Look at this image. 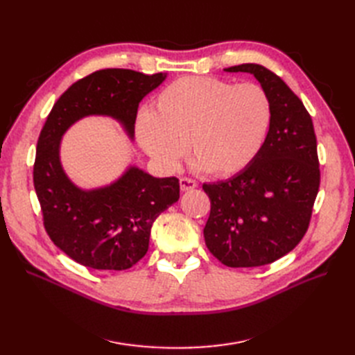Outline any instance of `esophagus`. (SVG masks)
<instances>
[{
	"mask_svg": "<svg viewBox=\"0 0 355 355\" xmlns=\"http://www.w3.org/2000/svg\"><path fill=\"white\" fill-rule=\"evenodd\" d=\"M179 184H180V189H182V191H189V189H194V188H197V187H198L197 180L191 179V178H187V176L180 178Z\"/></svg>",
	"mask_w": 355,
	"mask_h": 355,
	"instance_id": "obj_1",
	"label": "esophagus"
}]
</instances>
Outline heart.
Wrapping results in <instances>:
<instances>
[{"label": "heart", "mask_w": 355, "mask_h": 355, "mask_svg": "<svg viewBox=\"0 0 355 355\" xmlns=\"http://www.w3.org/2000/svg\"><path fill=\"white\" fill-rule=\"evenodd\" d=\"M272 124V102L254 83L232 84L214 77H184L155 99V111L136 118V137L158 166L173 171L192 154L200 168L231 176L259 155Z\"/></svg>", "instance_id": "obj_1"}]
</instances>
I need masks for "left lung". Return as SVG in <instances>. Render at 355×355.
Returning <instances> with one entry per match:
<instances>
[{
  "label": "left lung",
  "mask_w": 355,
  "mask_h": 355,
  "mask_svg": "<svg viewBox=\"0 0 355 355\" xmlns=\"http://www.w3.org/2000/svg\"><path fill=\"white\" fill-rule=\"evenodd\" d=\"M225 71L254 75L271 98L272 124L250 166L202 185L210 198L204 240L223 265L262 266L292 252L308 231L320 188L317 137L302 101L277 73L256 63Z\"/></svg>",
  "instance_id": "1"
}]
</instances>
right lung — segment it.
I'll list each match as a JSON object with an SVG mask.
<instances>
[{
  "mask_svg": "<svg viewBox=\"0 0 355 355\" xmlns=\"http://www.w3.org/2000/svg\"><path fill=\"white\" fill-rule=\"evenodd\" d=\"M166 73L101 69L73 83L47 116L37 144L34 187L50 240L93 270L123 271L146 254L153 223L179 200V179H158L130 167L112 185L83 191L67 178L59 144L85 115H110L133 137L137 106Z\"/></svg>",
  "mask_w": 355,
  "mask_h": 355,
  "instance_id": "obj_1",
  "label": "right lung"
}]
</instances>
